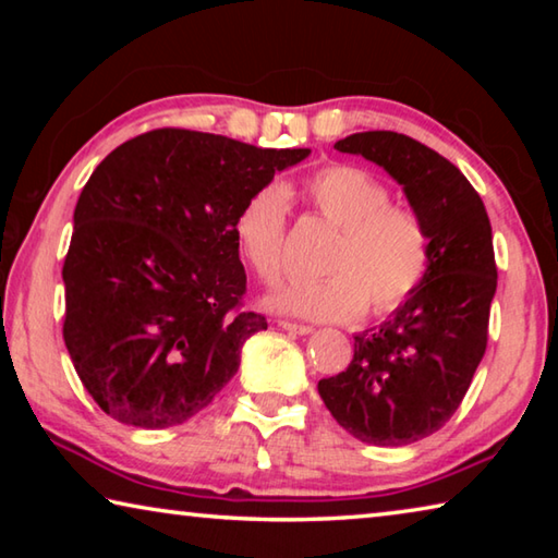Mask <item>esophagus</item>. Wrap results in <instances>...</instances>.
Segmentation results:
<instances>
[{
	"instance_id": "obj_1",
	"label": "esophagus",
	"mask_w": 558,
	"mask_h": 558,
	"mask_svg": "<svg viewBox=\"0 0 558 558\" xmlns=\"http://www.w3.org/2000/svg\"><path fill=\"white\" fill-rule=\"evenodd\" d=\"M280 327L290 335H310V332H313V327H310V325H298V323H290V319H280Z\"/></svg>"
}]
</instances>
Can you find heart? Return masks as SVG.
Segmentation results:
<instances>
[{
  "label": "heart",
  "instance_id": "obj_1",
  "mask_svg": "<svg viewBox=\"0 0 558 558\" xmlns=\"http://www.w3.org/2000/svg\"><path fill=\"white\" fill-rule=\"evenodd\" d=\"M302 194L337 229L323 260L327 276L288 282L268 298L272 310L342 323L366 305L374 315H389L418 290L430 266V233L418 211L391 204L381 179L354 165H327L307 179ZM286 229L288 199L280 184L253 192L233 219L235 248L266 286L282 276Z\"/></svg>",
  "mask_w": 558,
  "mask_h": 558
}]
</instances>
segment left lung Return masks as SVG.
I'll return each instance as SVG.
<instances>
[{"label": "left lung", "instance_id": "8db88e82", "mask_svg": "<svg viewBox=\"0 0 558 558\" xmlns=\"http://www.w3.org/2000/svg\"><path fill=\"white\" fill-rule=\"evenodd\" d=\"M335 149L362 155L403 186L430 233V266L401 307L354 335L352 362L317 391L354 438L411 446L446 426L483 362L497 290L493 226L465 174L418 140L372 130Z\"/></svg>", "mask_w": 558, "mask_h": 558}]
</instances>
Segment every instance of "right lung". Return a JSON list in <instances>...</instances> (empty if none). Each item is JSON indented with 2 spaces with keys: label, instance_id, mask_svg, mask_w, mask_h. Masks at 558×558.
I'll return each mask as SVG.
<instances>
[{
  "label": "right lung",
  "instance_id": "obj_1",
  "mask_svg": "<svg viewBox=\"0 0 558 558\" xmlns=\"http://www.w3.org/2000/svg\"><path fill=\"white\" fill-rule=\"evenodd\" d=\"M310 149L162 128L122 143L83 186L63 263V342L110 418L179 426L214 401L268 329L241 310L243 202Z\"/></svg>",
  "mask_w": 558,
  "mask_h": 558
}]
</instances>
